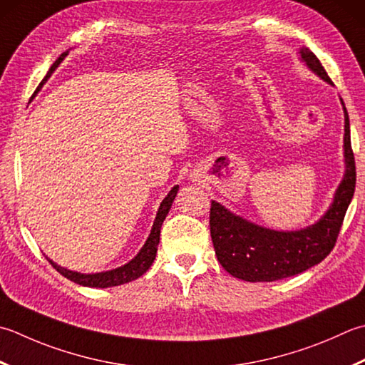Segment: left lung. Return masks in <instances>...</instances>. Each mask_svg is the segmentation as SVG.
<instances>
[{
	"label": "left lung",
	"mask_w": 365,
	"mask_h": 365,
	"mask_svg": "<svg viewBox=\"0 0 365 365\" xmlns=\"http://www.w3.org/2000/svg\"><path fill=\"white\" fill-rule=\"evenodd\" d=\"M302 60L313 73L331 82L323 64L309 48ZM345 109V107H344ZM346 174L335 192L334 204L317 225L301 231H272L235 217L223 205L210 204V235L217 258L226 272L245 282H275L317 266L332 252L356 187V163L345 109Z\"/></svg>",
	"instance_id": "8db88e82"
}]
</instances>
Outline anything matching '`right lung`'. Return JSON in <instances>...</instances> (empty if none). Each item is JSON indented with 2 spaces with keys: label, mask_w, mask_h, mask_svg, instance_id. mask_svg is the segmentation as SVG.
<instances>
[{
  "label": "right lung",
  "mask_w": 365,
  "mask_h": 365,
  "mask_svg": "<svg viewBox=\"0 0 365 365\" xmlns=\"http://www.w3.org/2000/svg\"><path fill=\"white\" fill-rule=\"evenodd\" d=\"M64 56H66V52L61 53L60 58L52 64V68L48 69L46 78L39 83V88L42 87V83L47 81V77H50V74L53 73V69L58 66L60 61L64 58ZM177 191H178V185H177V187H174L173 190H170L169 195L164 197V201L161 202L160 209H158V213H156V218H155V223H153V227H152V232H150L148 239L145 242V245L142 247L139 255L135 256L133 261L125 264L123 267H118V269H113V270H107V272H101V274H88V275H85V274L73 272V270H68V269H63L60 266H56V264L52 262L50 259H48V262L52 264V266L56 270H58V272L63 277H66L68 280L74 282L77 284H82V287L109 288V287H118V284H123V283L135 280V278H139L140 275H144L147 270H148V267L152 266V262L155 261L156 250H158V244H160L161 225H163L164 218H166V215H168L170 205H173V201L175 199Z\"/></svg>",
  "instance_id": "add662e5"
}]
</instances>
